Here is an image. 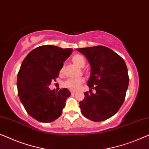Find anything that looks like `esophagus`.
I'll list each match as a JSON object with an SVG mask.
<instances>
[{
  "label": "esophagus",
  "mask_w": 149,
  "mask_h": 149,
  "mask_svg": "<svg viewBox=\"0 0 149 149\" xmlns=\"http://www.w3.org/2000/svg\"><path fill=\"white\" fill-rule=\"evenodd\" d=\"M76 93H77L75 91H71V94H72V95H75Z\"/></svg>",
  "instance_id": "esophagus-1"
}]
</instances>
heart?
Returning <instances> with one entry per match:
<instances>
[{"mask_svg": "<svg viewBox=\"0 0 149 149\" xmlns=\"http://www.w3.org/2000/svg\"><path fill=\"white\" fill-rule=\"evenodd\" d=\"M72 61L73 63L76 64L79 67H83L85 64V60L83 56L80 54H75L72 57ZM64 70V68L62 67L60 70V72H62ZM85 82V79L83 78H80L77 79H68L64 83V87H67L68 89L72 91H77L80 89L82 84Z\"/></svg>", "mask_w": 149, "mask_h": 149, "instance_id": "heart-1", "label": "heart"}]
</instances>
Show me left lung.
<instances>
[{
	"mask_svg": "<svg viewBox=\"0 0 149 149\" xmlns=\"http://www.w3.org/2000/svg\"><path fill=\"white\" fill-rule=\"evenodd\" d=\"M85 55L91 65L87 82L90 92H85L80 101L83 115L90 120L101 122L117 113L124 103L128 87V69L124 59L103 46L77 49ZM91 89L96 91L95 94Z\"/></svg>",
	"mask_w": 149,
	"mask_h": 149,
	"instance_id": "obj_1",
	"label": "left lung"
}]
</instances>
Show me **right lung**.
Returning a JSON list of instances; mask_svg holds the SVG:
<instances>
[{"mask_svg": "<svg viewBox=\"0 0 149 149\" xmlns=\"http://www.w3.org/2000/svg\"><path fill=\"white\" fill-rule=\"evenodd\" d=\"M72 52V48L44 45L30 52L21 64L17 80L19 97L27 113L39 122H52L62 115L70 92L48 87Z\"/></svg>", "mask_w": 149, "mask_h": 149, "instance_id": "obj_1", "label": "right lung"}]
</instances>
